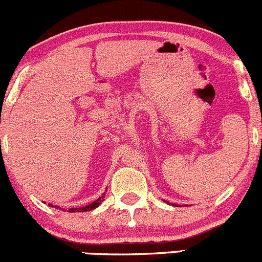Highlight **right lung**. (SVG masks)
<instances>
[{
    "mask_svg": "<svg viewBox=\"0 0 262 262\" xmlns=\"http://www.w3.org/2000/svg\"><path fill=\"white\" fill-rule=\"evenodd\" d=\"M103 196H104V194L102 196H99L98 199H96V201H94V202H92L91 204H88V206L79 207V208H71L68 212H87V211H92V209L97 208V207H98L99 204H101V202L103 201ZM49 206L50 207H54L53 204H49ZM55 208H59V207L55 206Z\"/></svg>",
    "mask_w": 262,
    "mask_h": 262,
    "instance_id": "add662e5",
    "label": "right lung"
}]
</instances>
